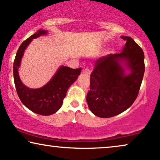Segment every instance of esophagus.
Returning <instances> with one entry per match:
<instances>
[{
  "instance_id": "1",
  "label": "esophagus",
  "mask_w": 160,
  "mask_h": 160,
  "mask_svg": "<svg viewBox=\"0 0 160 160\" xmlns=\"http://www.w3.org/2000/svg\"><path fill=\"white\" fill-rule=\"evenodd\" d=\"M82 72L84 74H85V75H86V76H89L90 75V70H89L88 68H85L84 70H83Z\"/></svg>"
}]
</instances>
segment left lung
I'll return each instance as SVG.
<instances>
[{
    "mask_svg": "<svg viewBox=\"0 0 160 160\" xmlns=\"http://www.w3.org/2000/svg\"><path fill=\"white\" fill-rule=\"evenodd\" d=\"M120 53L100 57L90 75L87 102L90 111L99 118L119 115L136 100L145 72L144 53L130 37ZM130 72L125 73V70Z\"/></svg>",
    "mask_w": 160,
    "mask_h": 160,
    "instance_id": "8db88e82",
    "label": "left lung"
}]
</instances>
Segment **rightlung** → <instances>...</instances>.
Masks as SVG:
<instances>
[{"label": "right lung", "instance_id": "right-lung-1", "mask_svg": "<svg viewBox=\"0 0 160 160\" xmlns=\"http://www.w3.org/2000/svg\"><path fill=\"white\" fill-rule=\"evenodd\" d=\"M47 33L46 30L40 29L22 42L18 50L13 65L14 84L21 102L33 112L45 116L54 114L61 108L68 88L76 82L82 70V68L72 69L61 66L51 79L42 88L32 89L22 84L18 69L25 50L33 39Z\"/></svg>", "mask_w": 160, "mask_h": 160}]
</instances>
